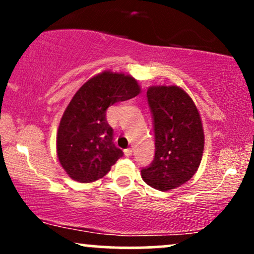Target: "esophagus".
Segmentation results:
<instances>
[{
	"mask_svg": "<svg viewBox=\"0 0 254 254\" xmlns=\"http://www.w3.org/2000/svg\"><path fill=\"white\" fill-rule=\"evenodd\" d=\"M124 154H125V156H131L132 155V149H131V148H127V149H125L124 150Z\"/></svg>",
	"mask_w": 254,
	"mask_h": 254,
	"instance_id": "esophagus-1",
	"label": "esophagus"
}]
</instances>
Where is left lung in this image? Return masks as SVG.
<instances>
[{"label":"left lung","instance_id":"obj_1","mask_svg":"<svg viewBox=\"0 0 254 254\" xmlns=\"http://www.w3.org/2000/svg\"><path fill=\"white\" fill-rule=\"evenodd\" d=\"M154 121L155 156L142 168V179L159 191L183 185L194 176L204 149L199 112L190 95L178 86H151L147 90Z\"/></svg>","mask_w":254,"mask_h":254}]
</instances>
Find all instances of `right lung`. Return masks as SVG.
I'll use <instances>...</instances> for the list:
<instances>
[{
    "mask_svg": "<svg viewBox=\"0 0 254 254\" xmlns=\"http://www.w3.org/2000/svg\"><path fill=\"white\" fill-rule=\"evenodd\" d=\"M139 92L132 76L109 70L89 78L77 90L64 111L57 132L58 160L71 179L95 182L123 156V150L113 143L106 110Z\"/></svg>",
    "mask_w": 254,
    "mask_h": 254,
    "instance_id": "1",
    "label": "right lung"
}]
</instances>
